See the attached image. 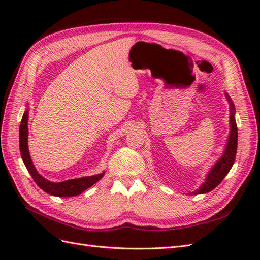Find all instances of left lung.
Masks as SVG:
<instances>
[{
    "label": "left lung",
    "mask_w": 260,
    "mask_h": 260,
    "mask_svg": "<svg viewBox=\"0 0 260 260\" xmlns=\"http://www.w3.org/2000/svg\"><path fill=\"white\" fill-rule=\"evenodd\" d=\"M225 98L229 101L230 103V136L228 139V143L224 149L223 155L220 157L218 161L214 165V167L210 169L208 172L207 178L205 182L200 186L199 190L195 192H192L191 194H204L208 193L211 190L220 184V182L223 180V178L228 175V172L230 171L231 167L233 166V162L235 160V155H237V148H238V127H237V121H235L234 114L235 109L232 101L230 100L229 95L225 93Z\"/></svg>",
    "instance_id": "left-lung-1"
}]
</instances>
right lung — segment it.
<instances>
[{
    "mask_svg": "<svg viewBox=\"0 0 260 260\" xmlns=\"http://www.w3.org/2000/svg\"><path fill=\"white\" fill-rule=\"evenodd\" d=\"M28 114L29 111L23 113L21 123L19 127V147H20V154L23 164L29 171V174L35 180V182L38 186L42 188L44 192L50 195L54 196H60V198H68V196H76L81 194L86 188L92 186L94 183L104 176V172L102 174L91 176V177H83L78 179H72L64 181V182H52V181L46 180L43 178L37 169L35 168V165L31 160V157L28 149Z\"/></svg>",
    "mask_w": 260,
    "mask_h": 260,
    "instance_id": "right-lung-1",
    "label": "right lung"
}]
</instances>
